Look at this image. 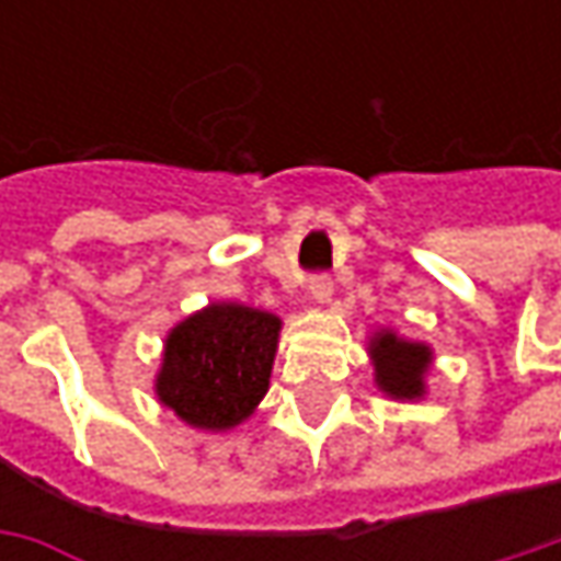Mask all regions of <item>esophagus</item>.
<instances>
[{
    "instance_id": "1",
    "label": "esophagus",
    "mask_w": 561,
    "mask_h": 561,
    "mask_svg": "<svg viewBox=\"0 0 561 561\" xmlns=\"http://www.w3.org/2000/svg\"><path fill=\"white\" fill-rule=\"evenodd\" d=\"M309 293H312L314 302H331V296H334V280H331V274H324V271H318L309 277Z\"/></svg>"
}]
</instances>
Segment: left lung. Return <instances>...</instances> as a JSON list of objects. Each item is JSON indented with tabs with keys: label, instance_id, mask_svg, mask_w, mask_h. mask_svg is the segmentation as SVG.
Instances as JSON below:
<instances>
[{
	"label": "left lung",
	"instance_id": "8db88e82",
	"mask_svg": "<svg viewBox=\"0 0 561 561\" xmlns=\"http://www.w3.org/2000/svg\"><path fill=\"white\" fill-rule=\"evenodd\" d=\"M377 387L397 399H415L424 393V371L431 350L421 343H405L393 334H377L371 343Z\"/></svg>",
	"mask_w": 561,
	"mask_h": 561
}]
</instances>
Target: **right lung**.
Returning <instances> with one entry per match:
<instances>
[{
	"label": "right lung",
	"instance_id": "add662e5",
	"mask_svg": "<svg viewBox=\"0 0 561 561\" xmlns=\"http://www.w3.org/2000/svg\"><path fill=\"white\" fill-rule=\"evenodd\" d=\"M280 321L249 306H208L164 343L159 399L186 424L225 431L252 415L268 393Z\"/></svg>",
	"mask_w": 561,
	"mask_h": 561
}]
</instances>
